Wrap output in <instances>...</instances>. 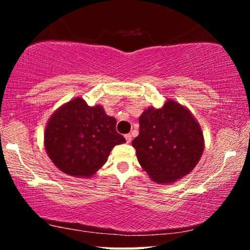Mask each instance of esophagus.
I'll return each instance as SVG.
<instances>
[{
  "instance_id": "obj_1",
  "label": "esophagus",
  "mask_w": 250,
  "mask_h": 250,
  "mask_svg": "<svg viewBox=\"0 0 250 250\" xmlns=\"http://www.w3.org/2000/svg\"><path fill=\"white\" fill-rule=\"evenodd\" d=\"M125 141H126V143H130V142H131V140H132V137H131V134H125Z\"/></svg>"
}]
</instances>
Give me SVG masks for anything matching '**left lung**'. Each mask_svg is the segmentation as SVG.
I'll return each instance as SVG.
<instances>
[{
    "label": "left lung",
    "instance_id": "left-lung-1",
    "mask_svg": "<svg viewBox=\"0 0 250 250\" xmlns=\"http://www.w3.org/2000/svg\"><path fill=\"white\" fill-rule=\"evenodd\" d=\"M139 124L132 146L152 181L171 184L193 171L204 151V135L188 108L167 99L162 108L146 109Z\"/></svg>",
    "mask_w": 250,
    "mask_h": 250
}]
</instances>
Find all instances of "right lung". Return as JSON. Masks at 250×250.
<instances>
[{
    "label": "right lung",
    "instance_id": "right-lung-1",
    "mask_svg": "<svg viewBox=\"0 0 250 250\" xmlns=\"http://www.w3.org/2000/svg\"><path fill=\"white\" fill-rule=\"evenodd\" d=\"M116 125L100 104L90 107L77 97L50 116L44 133L46 153L65 174L90 177L107 162L110 151L125 142Z\"/></svg>",
    "mask_w": 250,
    "mask_h": 250
}]
</instances>
